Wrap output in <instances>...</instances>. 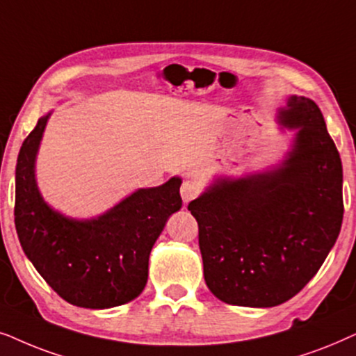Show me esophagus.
Returning a JSON list of instances; mask_svg holds the SVG:
<instances>
[{
    "label": "esophagus",
    "instance_id": "esophagus-1",
    "mask_svg": "<svg viewBox=\"0 0 356 356\" xmlns=\"http://www.w3.org/2000/svg\"><path fill=\"white\" fill-rule=\"evenodd\" d=\"M198 193H200V187H198L197 182L193 181H184L181 186V195L184 203H188L191 200H193Z\"/></svg>",
    "mask_w": 356,
    "mask_h": 356
}]
</instances>
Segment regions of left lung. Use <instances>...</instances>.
Instances as JSON below:
<instances>
[{"instance_id":"1","label":"left lung","mask_w":356,"mask_h":356,"mask_svg":"<svg viewBox=\"0 0 356 356\" xmlns=\"http://www.w3.org/2000/svg\"><path fill=\"white\" fill-rule=\"evenodd\" d=\"M278 122L298 130L282 164L218 177L188 203L207 286L227 305L272 307L291 300L324 264L342 227V161L321 108L290 96Z\"/></svg>"}]
</instances>
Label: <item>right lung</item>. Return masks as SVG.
Here are the masks:
<instances>
[{
	"instance_id": "right-lung-1",
	"label": "right lung",
	"mask_w": 356,
	"mask_h": 356,
	"mask_svg": "<svg viewBox=\"0 0 356 356\" xmlns=\"http://www.w3.org/2000/svg\"><path fill=\"white\" fill-rule=\"evenodd\" d=\"M50 113L39 118L17 156L19 243L42 278L70 305L89 309L125 305L143 291L151 249L168 218L181 210L182 179L138 188L91 220L61 215L42 198L35 181L37 151Z\"/></svg>"
}]
</instances>
